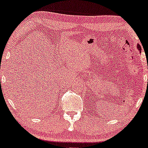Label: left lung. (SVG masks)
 Here are the masks:
<instances>
[{
  "instance_id": "obj_1",
  "label": "left lung",
  "mask_w": 148,
  "mask_h": 148,
  "mask_svg": "<svg viewBox=\"0 0 148 148\" xmlns=\"http://www.w3.org/2000/svg\"><path fill=\"white\" fill-rule=\"evenodd\" d=\"M137 49H138L139 50H140V52H141V47H140V46L139 45V44L137 45Z\"/></svg>"
}]
</instances>
